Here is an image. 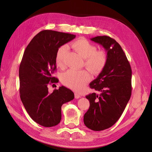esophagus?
Here are the masks:
<instances>
[{"mask_svg": "<svg viewBox=\"0 0 152 152\" xmlns=\"http://www.w3.org/2000/svg\"><path fill=\"white\" fill-rule=\"evenodd\" d=\"M80 97V96L79 94L75 93V98L76 99H79Z\"/></svg>", "mask_w": 152, "mask_h": 152, "instance_id": "obj_1", "label": "esophagus"}]
</instances>
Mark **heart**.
<instances>
[{"mask_svg":"<svg viewBox=\"0 0 152 152\" xmlns=\"http://www.w3.org/2000/svg\"><path fill=\"white\" fill-rule=\"evenodd\" d=\"M72 48L84 58V65L91 72L96 74L103 70L107 61V56L102 50H96L93 44L84 38H80L71 44ZM68 50L66 45L59 47L55 55V62L59 68L65 65V58ZM90 79L89 73L86 70H69L61 77L62 83L70 89L79 91Z\"/></svg>","mask_w":152,"mask_h":152,"instance_id":"1","label":"heart"}]
</instances>
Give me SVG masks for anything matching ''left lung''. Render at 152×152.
<instances>
[{"label":"left lung","instance_id":"8db88e82","mask_svg":"<svg viewBox=\"0 0 152 152\" xmlns=\"http://www.w3.org/2000/svg\"><path fill=\"white\" fill-rule=\"evenodd\" d=\"M91 40L102 45L107 52L104 68L89 84L99 94L93 93L86 96L90 107L84 114V124L91 130L99 131L112 127L122 115L131 96L132 70L115 40L106 35Z\"/></svg>","mask_w":152,"mask_h":152}]
</instances>
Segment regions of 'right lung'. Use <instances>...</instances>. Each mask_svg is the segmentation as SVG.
Wrapping results in <instances>:
<instances>
[{
	"instance_id": "1",
	"label": "right lung",
	"mask_w": 152,
	"mask_h": 152,
	"mask_svg": "<svg viewBox=\"0 0 152 152\" xmlns=\"http://www.w3.org/2000/svg\"><path fill=\"white\" fill-rule=\"evenodd\" d=\"M75 37L73 34L42 30L32 39L24 52L19 69L20 98L32 120L40 126L58 125L62 105L74 98L73 92L65 87L49 93L48 86L59 81L53 77L57 49Z\"/></svg>"
}]
</instances>
